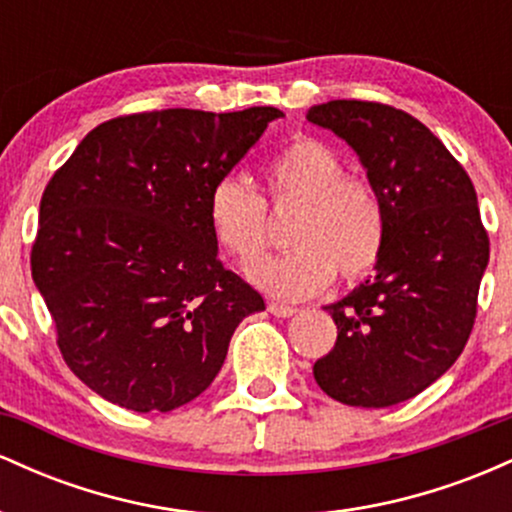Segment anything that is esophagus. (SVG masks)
I'll return each instance as SVG.
<instances>
[{"instance_id":"1","label":"esophagus","mask_w":512,"mask_h":512,"mask_svg":"<svg viewBox=\"0 0 512 512\" xmlns=\"http://www.w3.org/2000/svg\"><path fill=\"white\" fill-rule=\"evenodd\" d=\"M267 308H269V313H272V315H276V317H291V315H296L298 313V310L296 308H293V305H284V303H269L267 305Z\"/></svg>"}]
</instances>
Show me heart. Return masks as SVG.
Instances as JSON below:
<instances>
[{
  "instance_id": "b5f03b06",
  "label": "heart",
  "mask_w": 512,
  "mask_h": 512,
  "mask_svg": "<svg viewBox=\"0 0 512 512\" xmlns=\"http://www.w3.org/2000/svg\"><path fill=\"white\" fill-rule=\"evenodd\" d=\"M264 197L240 178H221L207 197V223L221 252L255 264L272 243L276 214L296 211L291 250L250 269L255 284L272 296L301 301L332 284H346L378 267L387 245V209L368 175L346 173L337 149L317 137H296L269 158L262 173Z\"/></svg>"
}]
</instances>
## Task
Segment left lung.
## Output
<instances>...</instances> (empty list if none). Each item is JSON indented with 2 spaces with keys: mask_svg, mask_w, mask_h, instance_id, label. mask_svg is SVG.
<instances>
[{
  "mask_svg": "<svg viewBox=\"0 0 512 512\" xmlns=\"http://www.w3.org/2000/svg\"><path fill=\"white\" fill-rule=\"evenodd\" d=\"M305 117L354 146L387 209L378 274L327 305L337 342L313 375L349 407H392L436 383L472 334L489 264L477 192L445 144L404 110L330 101Z\"/></svg>",
  "mask_w": 512,
  "mask_h": 512,
  "instance_id": "8db88e82",
  "label": "left lung"
}]
</instances>
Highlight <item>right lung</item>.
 I'll list each match as a JSON object with an SVG mask.
<instances>
[{"label":"right lung","instance_id":"1","mask_svg":"<svg viewBox=\"0 0 512 512\" xmlns=\"http://www.w3.org/2000/svg\"><path fill=\"white\" fill-rule=\"evenodd\" d=\"M284 113L168 108L120 115L55 170L31 272L69 370L108 402L173 411L202 395L262 296L219 260L216 180Z\"/></svg>","mask_w":512,"mask_h":512}]
</instances>
